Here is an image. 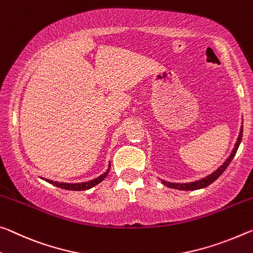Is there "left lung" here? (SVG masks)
I'll return each mask as SVG.
<instances>
[{
	"instance_id": "1",
	"label": "left lung",
	"mask_w": 253,
	"mask_h": 253,
	"mask_svg": "<svg viewBox=\"0 0 253 253\" xmlns=\"http://www.w3.org/2000/svg\"><path fill=\"white\" fill-rule=\"evenodd\" d=\"M242 134H243V125H241V128H240V133H239V136H238V139H236V142L234 144V147H233V150H232L230 156H228V158L225 160V162H224L217 170L214 171L213 173L206 175L205 178L196 180V181L186 182V183L169 182V181H166V180H162L161 182L164 184V186H167L169 188H173V189H178V190H197V189H202V188H206L207 186H210L211 183H213L215 180L217 179L219 175L226 170L228 164H230L232 160H233V158L236 154V151H238L240 144H241Z\"/></svg>"
}]
</instances>
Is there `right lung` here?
Returning a JSON list of instances; mask_svg holds the SVG:
<instances>
[{"label": "right lung", "mask_w": 253, "mask_h": 253, "mask_svg": "<svg viewBox=\"0 0 253 253\" xmlns=\"http://www.w3.org/2000/svg\"><path fill=\"white\" fill-rule=\"evenodd\" d=\"M110 171V162L109 166H108V169L106 170V172H103L101 175H99L98 178H95L93 180H90V181H85V182H78V183H69V182H58V181H53V180H48V179H43L45 181H47L48 183L54 184L55 187L61 188V189H65V190H74V191H81V190H89L91 188H93L94 186H97L100 182H102L103 180L107 178L108 173Z\"/></svg>", "instance_id": "add662e5"}]
</instances>
